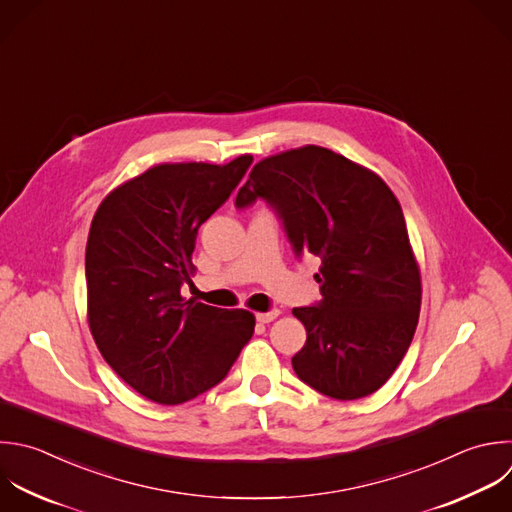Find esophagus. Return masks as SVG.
<instances>
[{"mask_svg":"<svg viewBox=\"0 0 512 512\" xmlns=\"http://www.w3.org/2000/svg\"><path fill=\"white\" fill-rule=\"evenodd\" d=\"M280 316V310H270V312H258L256 314V320L260 322V324H268V322H272V320H276Z\"/></svg>","mask_w":512,"mask_h":512,"instance_id":"34e87169","label":"esophagus"}]
</instances>
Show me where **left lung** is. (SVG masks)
Here are the masks:
<instances>
[{
    "label": "left lung",
    "instance_id": "8db88e82",
    "mask_svg": "<svg viewBox=\"0 0 512 512\" xmlns=\"http://www.w3.org/2000/svg\"><path fill=\"white\" fill-rule=\"evenodd\" d=\"M264 200L298 258H316L322 300L294 308L302 382L336 398L376 392L404 358L420 312V272L402 208L380 176L320 146L258 162L236 208Z\"/></svg>",
    "mask_w": 512,
    "mask_h": 512
}]
</instances>
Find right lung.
Returning <instances> with one entry per match:
<instances>
[{"label": "right lung", "instance_id": "right-lung-1", "mask_svg": "<svg viewBox=\"0 0 512 512\" xmlns=\"http://www.w3.org/2000/svg\"><path fill=\"white\" fill-rule=\"evenodd\" d=\"M252 156L158 164L110 192L86 246L88 322L104 360L142 396L180 404L216 386L254 334V314L182 298L198 228Z\"/></svg>", "mask_w": 512, "mask_h": 512}]
</instances>
